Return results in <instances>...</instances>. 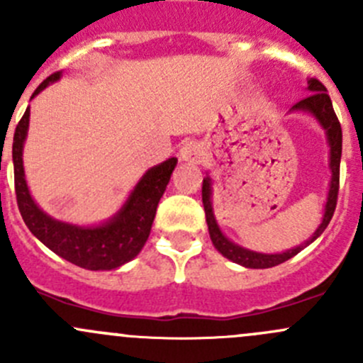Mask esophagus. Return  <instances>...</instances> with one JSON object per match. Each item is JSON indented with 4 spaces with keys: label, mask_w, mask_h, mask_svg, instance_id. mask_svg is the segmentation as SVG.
I'll return each instance as SVG.
<instances>
[{
    "label": "esophagus",
    "mask_w": 363,
    "mask_h": 363,
    "mask_svg": "<svg viewBox=\"0 0 363 363\" xmlns=\"http://www.w3.org/2000/svg\"><path fill=\"white\" fill-rule=\"evenodd\" d=\"M179 156L186 163H200V160L203 158V147L199 142H186L179 151Z\"/></svg>",
    "instance_id": "obj_1"
}]
</instances>
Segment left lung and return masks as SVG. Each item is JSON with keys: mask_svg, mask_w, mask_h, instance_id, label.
<instances>
[{"mask_svg": "<svg viewBox=\"0 0 363 363\" xmlns=\"http://www.w3.org/2000/svg\"><path fill=\"white\" fill-rule=\"evenodd\" d=\"M307 94L303 100L296 101L291 107V111H302L313 113L318 119V123L323 126V130L327 131V140L330 145V170H332V179H330V189H328V199L325 203V214L323 221L318 226L316 232L313 233L309 240L302 246H296L294 250H288L286 252H277V255H263V252H255L250 250H244V247L237 246L232 240L226 239L223 235V232L219 230L218 221L214 218V212H212V184L211 177L203 179L202 184V202L205 208V219H207L208 226V235H211L212 244L214 247L221 252L225 258L232 259V262L239 263V265L247 267V269H270V267H276L279 263H284L286 259L294 258L295 255H298L300 251L306 246H309L313 240H316L321 233L325 232V228L330 223L332 216H334L335 205H337V195H339V168H340V152H342V130H340V123L335 116L334 107H332V100L327 93V87L320 82L318 79L311 77L307 79Z\"/></svg>", "mask_w": 363, "mask_h": 363, "instance_id": "8db88e82", "label": "left lung"}]
</instances>
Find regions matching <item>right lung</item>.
<instances>
[{
    "label": "right lung",
    "mask_w": 363,
    "mask_h": 363,
    "mask_svg": "<svg viewBox=\"0 0 363 363\" xmlns=\"http://www.w3.org/2000/svg\"><path fill=\"white\" fill-rule=\"evenodd\" d=\"M60 75L61 73L56 72L47 77L31 98L45 89L50 82H56ZM28 126L29 107L17 124L12 145L17 205L29 232L57 256L87 270H112L133 259L151 233L156 208L177 164V158H168L145 172L128 196L126 203L107 223L100 226L69 225L47 216L29 195L23 167V147Z\"/></svg>",
    "instance_id": "add662e5"
}]
</instances>
